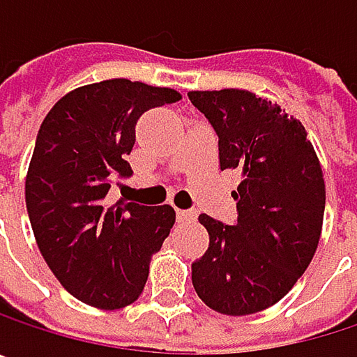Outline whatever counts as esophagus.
Returning a JSON list of instances; mask_svg holds the SVG:
<instances>
[{
    "label": "esophagus",
    "instance_id": "obj_1",
    "mask_svg": "<svg viewBox=\"0 0 357 357\" xmlns=\"http://www.w3.org/2000/svg\"><path fill=\"white\" fill-rule=\"evenodd\" d=\"M178 221L179 223H188V221H194L196 219V211H190V208H178Z\"/></svg>",
    "mask_w": 357,
    "mask_h": 357
}]
</instances>
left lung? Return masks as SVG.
Listing matches in <instances>:
<instances>
[{
    "label": "left lung",
    "mask_w": 357,
    "mask_h": 357,
    "mask_svg": "<svg viewBox=\"0 0 357 357\" xmlns=\"http://www.w3.org/2000/svg\"><path fill=\"white\" fill-rule=\"evenodd\" d=\"M192 105L219 136L221 169H242L231 192L238 221L200 215L208 250L192 262L198 298L229 317L277 304L319 248L324 179L300 119L250 91H192Z\"/></svg>",
    "instance_id": "left-lung-1"
}]
</instances>
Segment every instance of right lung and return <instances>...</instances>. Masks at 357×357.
Returning a JSON list of instances; mask_svg holds the SVG:
<instances>
[{
	"mask_svg": "<svg viewBox=\"0 0 357 357\" xmlns=\"http://www.w3.org/2000/svg\"><path fill=\"white\" fill-rule=\"evenodd\" d=\"M179 99L174 89L113 78L68 93L40 123L24 188L31 225L57 281L89 306L136 302L176 223L169 204H109L107 194L132 176L138 117Z\"/></svg>",
	"mask_w": 357,
	"mask_h": 357,
	"instance_id": "obj_1",
	"label": "right lung"
}]
</instances>
